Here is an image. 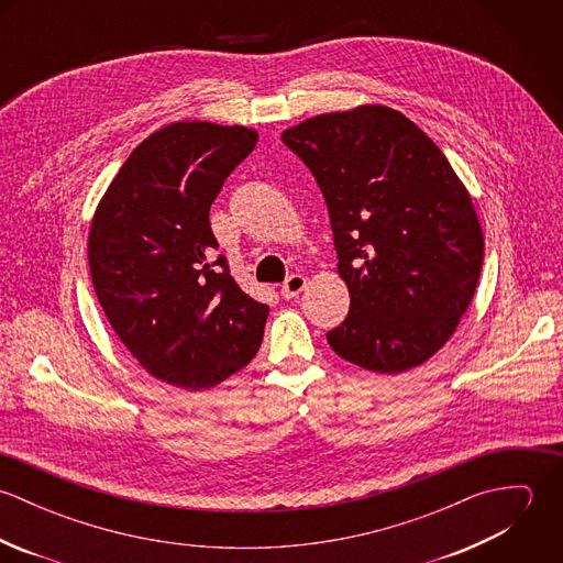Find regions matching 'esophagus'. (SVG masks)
Masks as SVG:
<instances>
[{
  "label": "esophagus",
  "instance_id": "esophagus-1",
  "mask_svg": "<svg viewBox=\"0 0 563 563\" xmlns=\"http://www.w3.org/2000/svg\"><path fill=\"white\" fill-rule=\"evenodd\" d=\"M303 288H306V277L299 275V273H295V275H290V277L284 282V286H282V297H284V299H295Z\"/></svg>",
  "mask_w": 563,
  "mask_h": 563
}]
</instances>
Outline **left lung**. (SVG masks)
<instances>
[{"label": "left lung", "instance_id": "8db88e82", "mask_svg": "<svg viewBox=\"0 0 563 563\" xmlns=\"http://www.w3.org/2000/svg\"><path fill=\"white\" fill-rule=\"evenodd\" d=\"M282 141L321 188L351 295L329 346L373 373L427 362L453 335L482 275L479 219L453 166L386 106L312 117Z\"/></svg>", "mask_w": 563, "mask_h": 563}]
</instances>
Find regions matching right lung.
<instances>
[{"instance_id": "add662e5", "label": "right lung", "mask_w": 563, "mask_h": 563, "mask_svg": "<svg viewBox=\"0 0 563 563\" xmlns=\"http://www.w3.org/2000/svg\"><path fill=\"white\" fill-rule=\"evenodd\" d=\"M255 143L242 125L170 123L130 154L90 223L108 321L150 375L184 390L225 382L262 344L268 306L242 292L210 228V206Z\"/></svg>"}]
</instances>
